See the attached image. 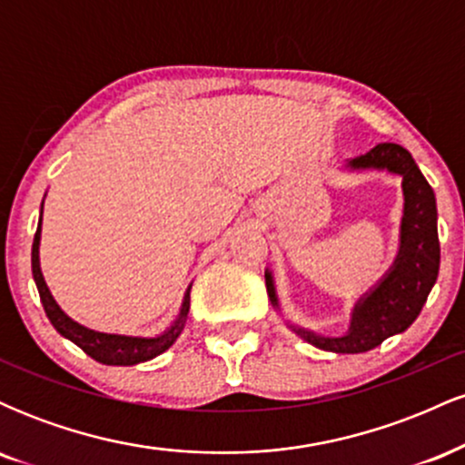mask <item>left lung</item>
<instances>
[{"instance_id":"left-lung-1","label":"left lung","mask_w":465,"mask_h":465,"mask_svg":"<svg viewBox=\"0 0 465 465\" xmlns=\"http://www.w3.org/2000/svg\"><path fill=\"white\" fill-rule=\"evenodd\" d=\"M348 173H389L402 177V221H400L398 253L385 275L362 292L351 306L348 332L339 336L319 334L311 328L286 319V325L314 348L334 354H361L370 351L389 339L404 332L418 319L430 288L440 273V238H437V203L435 192L420 173L407 148L398 143H378L370 153L345 162ZM266 292L271 306L282 311L277 297L273 271H264Z\"/></svg>"}]
</instances>
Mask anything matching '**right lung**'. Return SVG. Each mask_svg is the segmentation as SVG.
<instances>
[{
    "label": "right lung",
    "mask_w": 465,
    "mask_h": 465,
    "mask_svg": "<svg viewBox=\"0 0 465 465\" xmlns=\"http://www.w3.org/2000/svg\"><path fill=\"white\" fill-rule=\"evenodd\" d=\"M41 216H44V203H41ZM39 247H41V218L39 227H36L35 242H32V275H35V284L39 288L41 303H44L47 319L54 325L56 332L65 339L76 343L80 350L87 356H92L94 361L103 362V365H137V362H146L154 359V356L163 354L174 341L179 339V334L183 332L185 322H188L190 312V288L185 291L183 302H181L179 314L162 334L154 336H131V334H114V332H98V330L87 328V325L74 322L69 314L58 306L54 297H52L50 288L45 284V277L41 273V258H39Z\"/></svg>",
    "instance_id": "obj_1"
}]
</instances>
